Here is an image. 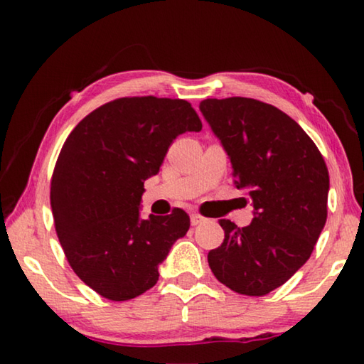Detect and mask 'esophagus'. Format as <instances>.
I'll return each mask as SVG.
<instances>
[{"label":"esophagus","instance_id":"esophagus-1","mask_svg":"<svg viewBox=\"0 0 364 364\" xmlns=\"http://www.w3.org/2000/svg\"><path fill=\"white\" fill-rule=\"evenodd\" d=\"M202 221H204V217H200L199 213L191 215V225H193V226H197L199 223H202Z\"/></svg>","mask_w":364,"mask_h":364}]
</instances>
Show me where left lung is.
I'll use <instances>...</instances> for the list:
<instances>
[{"label":"left lung","mask_w":364,"mask_h":364,"mask_svg":"<svg viewBox=\"0 0 364 364\" xmlns=\"http://www.w3.org/2000/svg\"><path fill=\"white\" fill-rule=\"evenodd\" d=\"M199 109L230 156L234 184L254 205L249 226L220 220L225 239L208 252V264L231 291L267 295L315 249L328 218V167L299 123L271 104L226 97Z\"/></svg>","instance_id":"obj_1"}]
</instances>
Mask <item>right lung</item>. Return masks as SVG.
<instances>
[{
	"label": "right lung",
	"instance_id": "add662e5",
	"mask_svg": "<svg viewBox=\"0 0 364 364\" xmlns=\"http://www.w3.org/2000/svg\"><path fill=\"white\" fill-rule=\"evenodd\" d=\"M200 130L188 101L141 96L97 107L65 139L51 178L54 226L72 269L102 297L123 301L149 291L188 232L181 208L143 220L139 202L173 139Z\"/></svg>",
	"mask_w": 364,
	"mask_h": 364
}]
</instances>
